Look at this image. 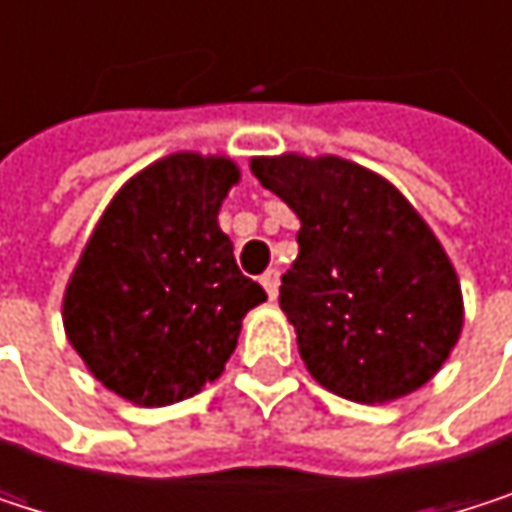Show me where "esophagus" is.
<instances>
[{"instance_id": "obj_1", "label": "esophagus", "mask_w": 512, "mask_h": 512, "mask_svg": "<svg viewBox=\"0 0 512 512\" xmlns=\"http://www.w3.org/2000/svg\"><path fill=\"white\" fill-rule=\"evenodd\" d=\"M261 285H264V291H267V297H270V300H276V297H279V273H276V270L264 273Z\"/></svg>"}]
</instances>
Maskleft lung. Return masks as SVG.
<instances>
[{"mask_svg": "<svg viewBox=\"0 0 512 512\" xmlns=\"http://www.w3.org/2000/svg\"><path fill=\"white\" fill-rule=\"evenodd\" d=\"M300 218L279 306L312 378L381 405L420 390L462 333V288L420 212L384 176L336 158H251Z\"/></svg>", "mask_w": 512, "mask_h": 512, "instance_id": "left-lung-1", "label": "left lung"}]
</instances>
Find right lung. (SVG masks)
Returning a JSON list of instances; mask_svg holds the SVG:
<instances>
[{"label": "right lung", "instance_id": "1", "mask_svg": "<svg viewBox=\"0 0 512 512\" xmlns=\"http://www.w3.org/2000/svg\"><path fill=\"white\" fill-rule=\"evenodd\" d=\"M233 182L224 155H167L119 188L80 254L62 303L68 342L134 405L200 393L224 372L245 312L267 300L218 227Z\"/></svg>", "mask_w": 512, "mask_h": 512}]
</instances>
